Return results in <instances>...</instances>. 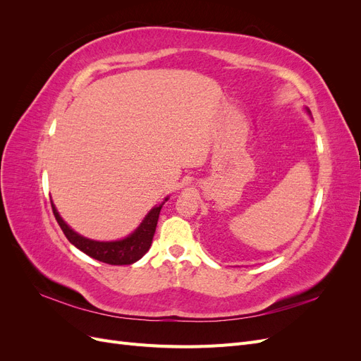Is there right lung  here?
<instances>
[{
	"label": "right lung",
	"instance_id": "right-lung-1",
	"mask_svg": "<svg viewBox=\"0 0 361 361\" xmlns=\"http://www.w3.org/2000/svg\"><path fill=\"white\" fill-rule=\"evenodd\" d=\"M51 206H52L54 216H56L59 226L61 227L63 233L69 239V243L73 244L78 250H81L87 256H90L99 262H104V264H108V265H130L147 253L152 244V239H154V235H155V228H157L159 212L162 207V204L154 207V209H152L145 218V221L140 224L137 231L130 236L122 239V241L99 243V241H92V239H87L80 236L78 233H75L72 228H69V226L61 220L56 206L54 204Z\"/></svg>",
	"mask_w": 361,
	"mask_h": 361
}]
</instances>
